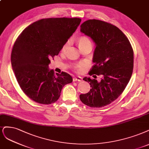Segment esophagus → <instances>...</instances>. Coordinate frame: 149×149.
<instances>
[{"instance_id":"1","label":"esophagus","mask_w":149,"mask_h":149,"mask_svg":"<svg viewBox=\"0 0 149 149\" xmlns=\"http://www.w3.org/2000/svg\"><path fill=\"white\" fill-rule=\"evenodd\" d=\"M82 80H83V79H82L81 77H77V78H73V81L74 82H77V81L81 82Z\"/></svg>"}]
</instances>
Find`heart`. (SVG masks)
<instances>
[{
    "label": "heart",
    "instance_id": "b5f03b06",
    "mask_svg": "<svg viewBox=\"0 0 149 149\" xmlns=\"http://www.w3.org/2000/svg\"><path fill=\"white\" fill-rule=\"evenodd\" d=\"M78 45H79V47L80 49L81 47H84V46H85L86 45L92 44L90 39L86 36H81V37H79L78 39ZM70 44V40H68L63 45L62 48H61V51H62V52H65V51L66 49H67V48L68 47ZM83 66V63L80 62V63H78V64L74 65L73 67H74V70H76L77 71L79 72V71H81V70H82Z\"/></svg>",
    "mask_w": 149,
    "mask_h": 149
}]
</instances>
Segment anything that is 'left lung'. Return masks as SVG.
Wrapping results in <instances>:
<instances>
[{"instance_id":"obj_1","label":"left lung","mask_w":149,"mask_h":149,"mask_svg":"<svg viewBox=\"0 0 149 149\" xmlns=\"http://www.w3.org/2000/svg\"><path fill=\"white\" fill-rule=\"evenodd\" d=\"M80 31L95 44L92 59L94 65L89 74L101 76L102 78L97 81L84 78L91 89L87 94H81L79 98L89 107H104L115 100L129 83L134 66V52L125 34L110 23L89 19L81 25Z\"/></svg>"}]
</instances>
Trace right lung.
Masks as SVG:
<instances>
[{"label":"right lung","instance_id":"right-lung-1","mask_svg":"<svg viewBox=\"0 0 149 149\" xmlns=\"http://www.w3.org/2000/svg\"><path fill=\"white\" fill-rule=\"evenodd\" d=\"M81 21L79 18L40 19L26 28L16 40L11 54L12 69L20 88L31 100L53 104L59 99L63 87L72 83L67 73L55 76L49 65Z\"/></svg>","mask_w":149,"mask_h":149}]
</instances>
